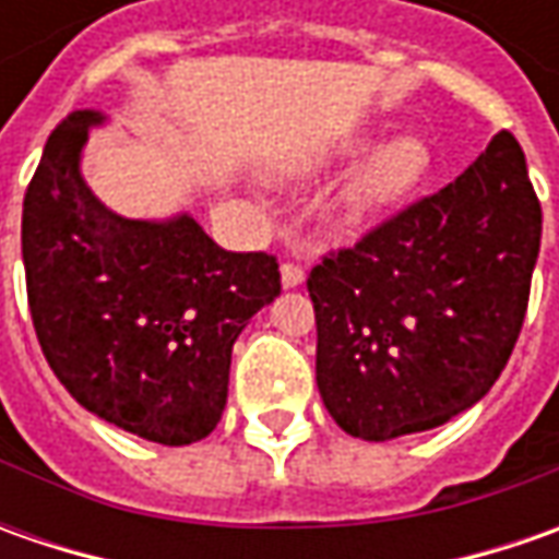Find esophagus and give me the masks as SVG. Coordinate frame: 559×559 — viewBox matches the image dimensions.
I'll list each match as a JSON object with an SVG mask.
<instances>
[{
  "label": "esophagus",
  "instance_id": "obj_1",
  "mask_svg": "<svg viewBox=\"0 0 559 559\" xmlns=\"http://www.w3.org/2000/svg\"><path fill=\"white\" fill-rule=\"evenodd\" d=\"M280 276H283V286H286V289H295V286L305 283V267L295 264V261H286V264L280 267Z\"/></svg>",
  "mask_w": 559,
  "mask_h": 559
}]
</instances>
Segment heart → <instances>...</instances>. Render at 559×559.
<instances>
[{
	"label": "heart",
	"instance_id": "b5f03b06",
	"mask_svg": "<svg viewBox=\"0 0 559 559\" xmlns=\"http://www.w3.org/2000/svg\"><path fill=\"white\" fill-rule=\"evenodd\" d=\"M373 142V130L357 127L342 133L338 140L313 148L308 155H298L280 167L286 180H308L320 170L333 167L342 158H352L360 148ZM432 170V152L419 136H392L379 142L373 152L357 164L355 170L335 189V211L345 221H370L382 211H392L401 202H407L419 186L426 183Z\"/></svg>",
	"mask_w": 559,
	"mask_h": 559
}]
</instances>
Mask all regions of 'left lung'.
<instances>
[{
    "label": "left lung",
    "mask_w": 559,
    "mask_h": 559,
    "mask_svg": "<svg viewBox=\"0 0 559 559\" xmlns=\"http://www.w3.org/2000/svg\"><path fill=\"white\" fill-rule=\"evenodd\" d=\"M542 204L498 133L454 183L308 276L317 389L355 439L426 432L488 395L526 320Z\"/></svg>",
    "instance_id": "obj_1"
}]
</instances>
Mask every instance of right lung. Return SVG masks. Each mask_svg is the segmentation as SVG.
I'll use <instances>...</instances> for the list:
<instances>
[{
  "label": "right lung",
  "mask_w": 559,
  "mask_h": 559,
  "mask_svg": "<svg viewBox=\"0 0 559 559\" xmlns=\"http://www.w3.org/2000/svg\"><path fill=\"white\" fill-rule=\"evenodd\" d=\"M102 111L52 130L24 195L21 251L39 348L76 404L123 432L192 444L226 407L233 342L280 295L267 251H224L189 214L133 221L80 158Z\"/></svg>",
  "instance_id": "right-lung-1"
}]
</instances>
